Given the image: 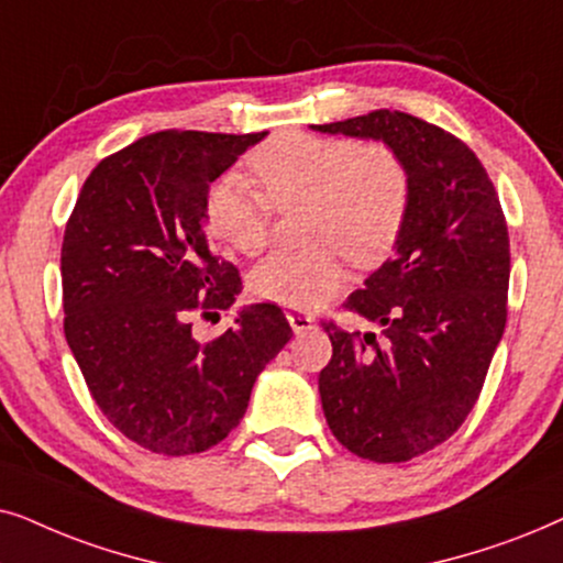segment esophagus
Wrapping results in <instances>:
<instances>
[{
  "instance_id": "34e87169",
  "label": "esophagus",
  "mask_w": 563,
  "mask_h": 563,
  "mask_svg": "<svg viewBox=\"0 0 563 563\" xmlns=\"http://www.w3.org/2000/svg\"><path fill=\"white\" fill-rule=\"evenodd\" d=\"M288 324H290V329H294L296 334H303V332H309V329H313V319L306 317V313L288 311Z\"/></svg>"
}]
</instances>
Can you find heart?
I'll return each instance as SVG.
<instances>
[{
    "mask_svg": "<svg viewBox=\"0 0 563 563\" xmlns=\"http://www.w3.org/2000/svg\"><path fill=\"white\" fill-rule=\"evenodd\" d=\"M254 187L227 172L206 192V227L239 254L267 244L275 211L301 213V252H275L254 265L250 290L262 301L311 311L347 286L340 254L373 267L399 242L409 219L411 179L380 141L357 144L311 133H280L250 154Z\"/></svg>",
    "mask_w": 563,
    "mask_h": 563,
    "instance_id": "b5f03b06",
    "label": "heart"
}]
</instances>
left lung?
Here are the masks:
<instances>
[{
    "label": "left lung",
    "mask_w": 563,
    "mask_h": 563,
    "mask_svg": "<svg viewBox=\"0 0 563 563\" xmlns=\"http://www.w3.org/2000/svg\"><path fill=\"white\" fill-rule=\"evenodd\" d=\"M311 129L384 141L409 169L396 254L344 301L384 336L329 321L319 373L334 438L360 459L404 463L445 443L482 394L507 321V221L476 154L422 118L373 110Z\"/></svg>",
    "instance_id": "1"
}]
</instances>
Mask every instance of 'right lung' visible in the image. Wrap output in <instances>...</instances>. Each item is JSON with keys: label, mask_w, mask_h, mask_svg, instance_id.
<instances>
[{"label": "right lung", "mask_w": 563, "mask_h": 563, "mask_svg": "<svg viewBox=\"0 0 563 563\" xmlns=\"http://www.w3.org/2000/svg\"><path fill=\"white\" fill-rule=\"evenodd\" d=\"M262 133L159 131L85 179L62 246L64 334L89 394L152 453L219 445L294 329L275 303L236 313L211 342L192 313L234 306L242 277L206 236V192Z\"/></svg>", "instance_id": "add662e5"}]
</instances>
